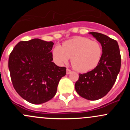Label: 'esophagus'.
Returning a JSON list of instances; mask_svg holds the SVG:
<instances>
[{
	"instance_id": "esophagus-1",
	"label": "esophagus",
	"mask_w": 130,
	"mask_h": 130,
	"mask_svg": "<svg viewBox=\"0 0 130 130\" xmlns=\"http://www.w3.org/2000/svg\"><path fill=\"white\" fill-rule=\"evenodd\" d=\"M71 72H72V71L70 70V69H67V75L70 74V73Z\"/></svg>"
}]
</instances>
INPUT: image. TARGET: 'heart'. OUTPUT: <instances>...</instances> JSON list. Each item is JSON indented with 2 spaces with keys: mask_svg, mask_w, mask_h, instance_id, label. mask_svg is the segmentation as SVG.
<instances>
[{
  "mask_svg": "<svg viewBox=\"0 0 130 130\" xmlns=\"http://www.w3.org/2000/svg\"><path fill=\"white\" fill-rule=\"evenodd\" d=\"M103 54L101 44L97 41L84 37H75L66 41L62 48L57 46L53 57L57 63H66L70 58L73 67L80 72H86L96 67Z\"/></svg>",
  "mask_w": 130,
  "mask_h": 130,
  "instance_id": "heart-1",
  "label": "heart"
}]
</instances>
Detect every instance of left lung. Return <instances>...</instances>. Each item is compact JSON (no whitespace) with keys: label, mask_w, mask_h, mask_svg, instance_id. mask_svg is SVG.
<instances>
[{"label":"left lung","mask_w":130,"mask_h":130,"mask_svg":"<svg viewBox=\"0 0 130 130\" xmlns=\"http://www.w3.org/2000/svg\"><path fill=\"white\" fill-rule=\"evenodd\" d=\"M103 48L98 66L91 71L79 74L75 88L78 95L95 101L105 96L116 82L121 68V55L118 42L103 34L90 32Z\"/></svg>","instance_id":"8db88e82"}]
</instances>
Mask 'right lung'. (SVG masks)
Returning a JSON list of instances; mask_svg holds the SVG:
<instances>
[{"label": "right lung", "mask_w": 130, "mask_h": 130, "mask_svg": "<svg viewBox=\"0 0 130 130\" xmlns=\"http://www.w3.org/2000/svg\"><path fill=\"white\" fill-rule=\"evenodd\" d=\"M54 43L35 38L19 42L10 53L9 69L14 89L22 98L35 104L52 99L66 68L53 62Z\"/></svg>", "instance_id": "obj_1"}]
</instances>
